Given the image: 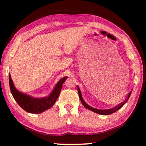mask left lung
<instances>
[{"label": "left lung", "instance_id": "8db88e82", "mask_svg": "<svg viewBox=\"0 0 146 146\" xmlns=\"http://www.w3.org/2000/svg\"><path fill=\"white\" fill-rule=\"evenodd\" d=\"M77 90H78V95H79V97H80V99L81 102H82V105L84 106L86 108L88 109V110H90L91 111H92L95 112L96 113H98V114H100V115H110V114H112V113H115V111H117V110H119L122 107V106L125 104V103L127 102V101L129 99V98L130 97L131 94V91H130V92L127 94V98L126 99H125V101H123V102L120 103L118 104V106H116V107L113 108L112 109H110V110H97V109H95V108H93L92 107H91L89 105H88L87 104H86L84 100H83V98L82 97V93H81V91L80 90V88H79L78 86H77Z\"/></svg>", "mask_w": 146, "mask_h": 146}]
</instances>
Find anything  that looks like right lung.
Here are the masks:
<instances>
[{
  "instance_id": "1",
  "label": "right lung",
  "mask_w": 146,
  "mask_h": 146,
  "mask_svg": "<svg viewBox=\"0 0 146 146\" xmlns=\"http://www.w3.org/2000/svg\"><path fill=\"white\" fill-rule=\"evenodd\" d=\"M67 78V76H65L61 78L56 84L50 95L48 97L42 98H34L17 91L13 85L10 75H9V88L14 99L24 110L31 113H40L48 110L54 105L60 95L63 83Z\"/></svg>"
}]
</instances>
